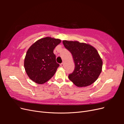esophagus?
I'll return each instance as SVG.
<instances>
[{
  "instance_id": "1",
  "label": "esophagus",
  "mask_w": 124,
  "mask_h": 124,
  "mask_svg": "<svg viewBox=\"0 0 124 124\" xmlns=\"http://www.w3.org/2000/svg\"><path fill=\"white\" fill-rule=\"evenodd\" d=\"M61 67H63V66H64V63H62L61 64Z\"/></svg>"
}]
</instances>
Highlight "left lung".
<instances>
[{"label":"left lung","instance_id":"1","mask_svg":"<svg viewBox=\"0 0 124 124\" xmlns=\"http://www.w3.org/2000/svg\"><path fill=\"white\" fill-rule=\"evenodd\" d=\"M65 47L72 55L75 69L69 75L78 87H86L97 80L102 71V61L96 48L88 43L63 40Z\"/></svg>","mask_w":124,"mask_h":124}]
</instances>
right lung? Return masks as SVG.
Listing matches in <instances>:
<instances>
[{
	"mask_svg": "<svg viewBox=\"0 0 124 124\" xmlns=\"http://www.w3.org/2000/svg\"><path fill=\"white\" fill-rule=\"evenodd\" d=\"M62 42L50 37L39 39L28 49L24 59V68L31 80L39 84L49 80L59 65L53 53L55 47Z\"/></svg>",
	"mask_w": 124,
	"mask_h": 124,
	"instance_id": "add662e5",
	"label": "right lung"
}]
</instances>
